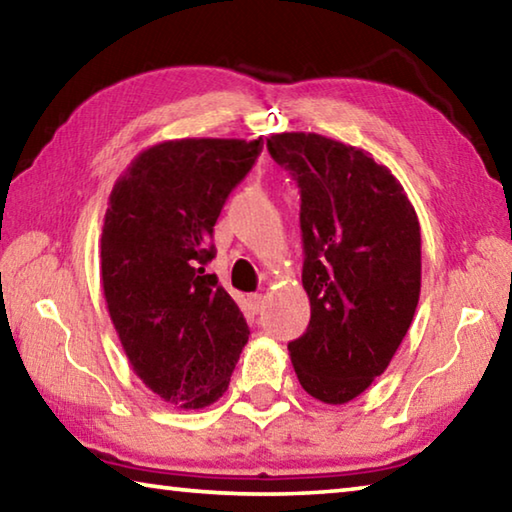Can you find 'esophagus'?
Returning <instances> with one entry per match:
<instances>
[{"label":"esophagus","instance_id":"obj_1","mask_svg":"<svg viewBox=\"0 0 512 512\" xmlns=\"http://www.w3.org/2000/svg\"><path fill=\"white\" fill-rule=\"evenodd\" d=\"M250 307H253L255 314H259V311H262V307H264V296H262V293H255V296H250Z\"/></svg>","mask_w":512,"mask_h":512}]
</instances>
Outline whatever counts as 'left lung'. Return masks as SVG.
Listing matches in <instances>:
<instances>
[{
	"mask_svg": "<svg viewBox=\"0 0 512 512\" xmlns=\"http://www.w3.org/2000/svg\"><path fill=\"white\" fill-rule=\"evenodd\" d=\"M271 158L300 187L307 332L289 343L300 386L345 404L384 375L420 300V221L391 169L318 133H277Z\"/></svg>",
	"mask_w": 512,
	"mask_h": 512,
	"instance_id": "left-lung-1",
	"label": "left lung"
}]
</instances>
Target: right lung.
Listing matches in <instances>:
<instances>
[{
    "label": "right lung",
    "instance_id": "add662e5",
    "mask_svg": "<svg viewBox=\"0 0 512 512\" xmlns=\"http://www.w3.org/2000/svg\"><path fill=\"white\" fill-rule=\"evenodd\" d=\"M262 137H185L144 149L117 178L101 232V284L128 363L178 409L228 391L250 329L205 266L225 198L253 167Z\"/></svg>",
    "mask_w": 512,
    "mask_h": 512
}]
</instances>
